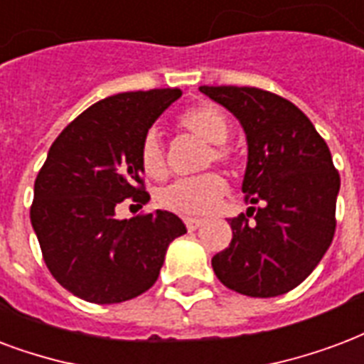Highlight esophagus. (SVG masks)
I'll use <instances>...</instances> for the list:
<instances>
[{
  "mask_svg": "<svg viewBox=\"0 0 364 364\" xmlns=\"http://www.w3.org/2000/svg\"><path fill=\"white\" fill-rule=\"evenodd\" d=\"M202 223H204V219L200 218H185V225H187L188 231H196Z\"/></svg>",
  "mask_w": 364,
  "mask_h": 364,
  "instance_id": "34e87169",
  "label": "esophagus"
}]
</instances>
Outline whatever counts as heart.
<instances>
[{
    "instance_id": "heart-1",
    "label": "heart",
    "mask_w": 364,
    "mask_h": 364,
    "mask_svg": "<svg viewBox=\"0 0 364 364\" xmlns=\"http://www.w3.org/2000/svg\"><path fill=\"white\" fill-rule=\"evenodd\" d=\"M179 126L193 133L194 137L210 145L206 152V162H231V151L225 146L229 139V120L215 105L202 102L188 108L179 118ZM141 170L151 179H164L168 173L166 152L160 143V137L151 132L141 146ZM227 193V181L219 173H204V176L177 179L158 194L162 208L181 215H202L212 212L219 200Z\"/></svg>"
}]
</instances>
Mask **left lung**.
<instances>
[{"mask_svg":"<svg viewBox=\"0 0 364 364\" xmlns=\"http://www.w3.org/2000/svg\"><path fill=\"white\" fill-rule=\"evenodd\" d=\"M242 126L248 162L246 215L229 219L232 240L212 257L227 288L252 298L290 292L311 274L336 229L340 176L311 120L287 99L237 85H200Z\"/></svg>","mask_w":364,"mask_h":364,"instance_id":"8db88e82","label":"left lung"}]
</instances>
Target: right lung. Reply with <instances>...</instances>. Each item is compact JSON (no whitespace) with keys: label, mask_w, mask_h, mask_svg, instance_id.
<instances>
[{"label":"right lung","mask_w":364,"mask_h":364,"mask_svg":"<svg viewBox=\"0 0 364 364\" xmlns=\"http://www.w3.org/2000/svg\"><path fill=\"white\" fill-rule=\"evenodd\" d=\"M179 97V90L107 97L70 122L47 152L30 219L47 269L77 298L101 305L137 298L156 282L168 246L187 232L166 210L133 219L114 213L126 198H151L141 146Z\"/></svg>","instance_id":"obj_1"}]
</instances>
